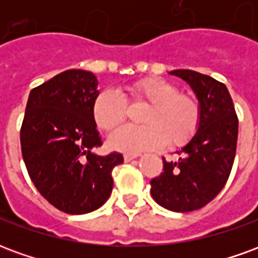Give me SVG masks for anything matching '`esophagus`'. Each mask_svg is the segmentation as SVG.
<instances>
[{"mask_svg": "<svg viewBox=\"0 0 258 258\" xmlns=\"http://www.w3.org/2000/svg\"><path fill=\"white\" fill-rule=\"evenodd\" d=\"M137 157H138V155H124V162H131Z\"/></svg>", "mask_w": 258, "mask_h": 258, "instance_id": "1", "label": "esophagus"}]
</instances>
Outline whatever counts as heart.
Returning a JSON list of instances; mask_svg holds the SVG:
<instances>
[{
    "instance_id": "obj_1",
    "label": "heart",
    "mask_w": 258,
    "mask_h": 258,
    "mask_svg": "<svg viewBox=\"0 0 258 258\" xmlns=\"http://www.w3.org/2000/svg\"><path fill=\"white\" fill-rule=\"evenodd\" d=\"M134 105H148L141 121L142 127H123L109 138L114 151L138 155L156 149L164 144L168 148L185 145L200 125L202 109L199 101L189 94H181L170 81L149 77L128 87ZM127 102L117 91L102 90L92 103V117L96 127L110 133L127 117Z\"/></svg>"
}]
</instances>
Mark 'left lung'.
<instances>
[{
  "instance_id": "8db88e82",
  "label": "left lung",
  "mask_w": 258,
  "mask_h": 258,
  "mask_svg": "<svg viewBox=\"0 0 258 258\" xmlns=\"http://www.w3.org/2000/svg\"><path fill=\"white\" fill-rule=\"evenodd\" d=\"M170 74L190 85L202 118L192 140L177 152L178 160L163 159V173L151 181V194L164 209L185 213L202 209L227 184L236 152L238 116L225 84L186 69Z\"/></svg>"
}]
</instances>
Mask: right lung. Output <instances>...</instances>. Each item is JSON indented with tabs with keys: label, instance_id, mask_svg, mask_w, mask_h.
Listing matches in <instances>:
<instances>
[{
	"label": "right lung",
	"instance_id": "1",
	"mask_svg": "<svg viewBox=\"0 0 258 258\" xmlns=\"http://www.w3.org/2000/svg\"><path fill=\"white\" fill-rule=\"evenodd\" d=\"M98 80L70 69L30 91L20 128L27 173L45 199L68 214L99 209L112 194V170L123 163L113 152L98 156L102 145L92 117Z\"/></svg>",
	"mask_w": 258,
	"mask_h": 258
}]
</instances>
